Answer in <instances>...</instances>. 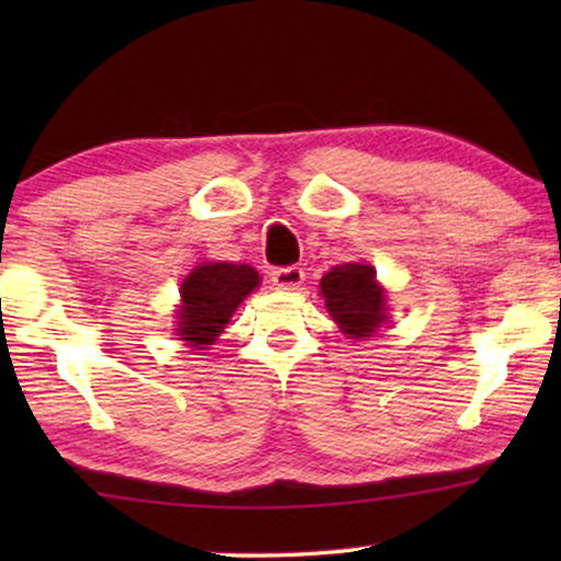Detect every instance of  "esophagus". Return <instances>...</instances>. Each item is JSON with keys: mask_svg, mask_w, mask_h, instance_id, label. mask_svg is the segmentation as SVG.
<instances>
[{"mask_svg": "<svg viewBox=\"0 0 561 561\" xmlns=\"http://www.w3.org/2000/svg\"><path fill=\"white\" fill-rule=\"evenodd\" d=\"M306 278V273L301 271L298 265H288V267H275V271L271 273V280L275 288L280 290H296L298 286H301Z\"/></svg>", "mask_w": 561, "mask_h": 561, "instance_id": "obj_1", "label": "esophagus"}]
</instances>
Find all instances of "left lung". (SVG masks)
I'll use <instances>...</instances> for the list:
<instances>
[{"label":"left lung","mask_w":561,"mask_h":561,"mask_svg":"<svg viewBox=\"0 0 561 561\" xmlns=\"http://www.w3.org/2000/svg\"><path fill=\"white\" fill-rule=\"evenodd\" d=\"M327 311L350 340H367L388 321L386 288L375 280L373 265L344 263L319 283Z\"/></svg>","instance_id":"1"}]
</instances>
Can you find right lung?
Masks as SVG:
<instances>
[{
	"instance_id": "1",
	"label": "right lung",
	"mask_w": 561,
	"mask_h": 561,
	"mask_svg": "<svg viewBox=\"0 0 561 561\" xmlns=\"http://www.w3.org/2000/svg\"><path fill=\"white\" fill-rule=\"evenodd\" d=\"M260 286V275L250 265L198 263L181 286L179 340L188 347L206 350L217 342L244 298Z\"/></svg>"
}]
</instances>
